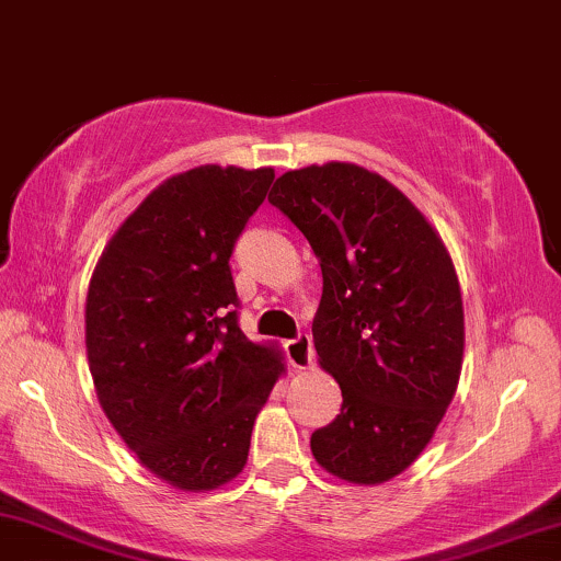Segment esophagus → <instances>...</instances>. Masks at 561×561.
<instances>
[{
    "instance_id": "1",
    "label": "esophagus",
    "mask_w": 561,
    "mask_h": 561,
    "mask_svg": "<svg viewBox=\"0 0 561 561\" xmlns=\"http://www.w3.org/2000/svg\"><path fill=\"white\" fill-rule=\"evenodd\" d=\"M286 356H288V364L294 366V369H309L314 362V351H312V337L307 333H301L299 337H294V341H286Z\"/></svg>"
}]
</instances>
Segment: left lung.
<instances>
[{
	"instance_id": "left-lung-1",
	"label": "left lung",
	"mask_w": 561,
	"mask_h": 561,
	"mask_svg": "<svg viewBox=\"0 0 561 561\" xmlns=\"http://www.w3.org/2000/svg\"><path fill=\"white\" fill-rule=\"evenodd\" d=\"M267 199L322 267L312 335L343 408L312 434L314 460L358 486L396 479L432 442L460 382L466 314L453 257L424 213L364 165L286 171Z\"/></svg>"
}]
</instances>
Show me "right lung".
<instances>
[{
    "label": "right lung",
    "instance_id": "obj_1",
    "mask_svg": "<svg viewBox=\"0 0 561 561\" xmlns=\"http://www.w3.org/2000/svg\"><path fill=\"white\" fill-rule=\"evenodd\" d=\"M275 171L195 165L169 176L106 241L85 299L95 396L137 460L179 492L244 471L252 426L286 375L237 322L233 241Z\"/></svg>",
    "mask_w": 561,
    "mask_h": 561
}]
</instances>
